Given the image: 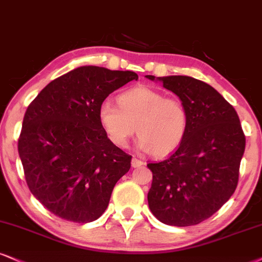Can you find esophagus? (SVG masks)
Returning <instances> with one entry per match:
<instances>
[{
    "label": "esophagus",
    "instance_id": "1",
    "mask_svg": "<svg viewBox=\"0 0 262 262\" xmlns=\"http://www.w3.org/2000/svg\"><path fill=\"white\" fill-rule=\"evenodd\" d=\"M131 165H132V167H140V166L143 165V161L134 157V158H132V160H131Z\"/></svg>",
    "mask_w": 262,
    "mask_h": 262
}]
</instances>
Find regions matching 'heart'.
Segmentation results:
<instances>
[{"label":"heart","instance_id":"obj_1","mask_svg":"<svg viewBox=\"0 0 262 262\" xmlns=\"http://www.w3.org/2000/svg\"><path fill=\"white\" fill-rule=\"evenodd\" d=\"M103 131L115 146L125 148L135 132L138 147L156 157L172 153L186 138L189 116L180 99L138 86L119 97V106L104 101L98 108Z\"/></svg>","mask_w":262,"mask_h":262}]
</instances>
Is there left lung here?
Here are the masks:
<instances>
[{"instance_id":"obj_1","label":"left lung","mask_w":262,"mask_h":262,"mask_svg":"<svg viewBox=\"0 0 262 262\" xmlns=\"http://www.w3.org/2000/svg\"><path fill=\"white\" fill-rule=\"evenodd\" d=\"M186 105L189 126L181 146L158 163L148 205L160 222L198 225L231 198L238 185L245 136L237 112L214 87L190 76L156 77Z\"/></svg>"}]
</instances>
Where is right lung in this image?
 Wrapping results in <instances>:
<instances>
[{
    "mask_svg": "<svg viewBox=\"0 0 262 262\" xmlns=\"http://www.w3.org/2000/svg\"><path fill=\"white\" fill-rule=\"evenodd\" d=\"M138 75L85 66L51 81L25 112L18 151L28 187L58 217L87 224L105 211L131 156L98 120L102 102Z\"/></svg>",
    "mask_w": 262,
    "mask_h": 262,
    "instance_id": "1",
    "label": "right lung"
}]
</instances>
